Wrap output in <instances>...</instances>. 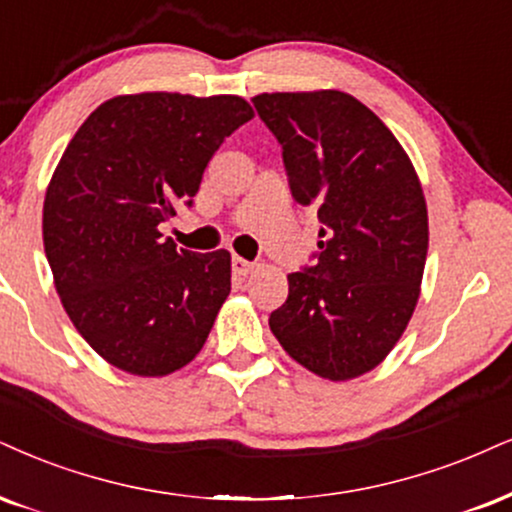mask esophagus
<instances>
[{
    "label": "esophagus",
    "instance_id": "34e87169",
    "mask_svg": "<svg viewBox=\"0 0 512 512\" xmlns=\"http://www.w3.org/2000/svg\"><path fill=\"white\" fill-rule=\"evenodd\" d=\"M251 270H254V263L244 261L242 256H232V273L239 275V277H246L251 273Z\"/></svg>",
    "mask_w": 512,
    "mask_h": 512
}]
</instances>
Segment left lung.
<instances>
[{
    "instance_id": "obj_1",
    "label": "left lung",
    "mask_w": 512,
    "mask_h": 512,
    "mask_svg": "<svg viewBox=\"0 0 512 512\" xmlns=\"http://www.w3.org/2000/svg\"><path fill=\"white\" fill-rule=\"evenodd\" d=\"M282 144L292 197L323 220L318 263L289 273L270 330L330 382L377 368L413 318L430 223L418 173L394 132L339 90L251 99Z\"/></svg>"
}]
</instances>
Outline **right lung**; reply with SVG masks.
<instances>
[{
	"label": "right lung",
	"instance_id": "right-lung-1",
	"mask_svg": "<svg viewBox=\"0 0 512 512\" xmlns=\"http://www.w3.org/2000/svg\"><path fill=\"white\" fill-rule=\"evenodd\" d=\"M251 118L237 94H118L56 163L44 254L75 330L113 368L166 377L206 344L230 294V251L175 249L159 225L192 204L211 156Z\"/></svg>",
	"mask_w": 512,
	"mask_h": 512
}]
</instances>
